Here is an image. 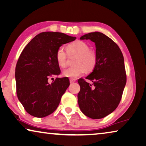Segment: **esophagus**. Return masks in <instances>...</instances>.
<instances>
[{
    "instance_id": "obj_1",
    "label": "esophagus",
    "mask_w": 146,
    "mask_h": 146,
    "mask_svg": "<svg viewBox=\"0 0 146 146\" xmlns=\"http://www.w3.org/2000/svg\"><path fill=\"white\" fill-rule=\"evenodd\" d=\"M69 82H70V83H73L76 82V79L75 78H70V79H69Z\"/></svg>"
}]
</instances>
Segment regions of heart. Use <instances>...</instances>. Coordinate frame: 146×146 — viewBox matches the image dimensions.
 <instances>
[{"mask_svg": "<svg viewBox=\"0 0 146 146\" xmlns=\"http://www.w3.org/2000/svg\"><path fill=\"white\" fill-rule=\"evenodd\" d=\"M67 52L62 47L57 49L55 58L58 65L61 68H65L67 65L68 57L71 55H77L74 64L75 66L70 67L63 71L66 77L76 78L86 72H91L96 67L98 57L94 50L90 49V46L84 41L76 40L66 47ZM68 54H67L66 53Z\"/></svg>", "mask_w": 146, "mask_h": 146, "instance_id": "heart-1", "label": "heart"}]
</instances>
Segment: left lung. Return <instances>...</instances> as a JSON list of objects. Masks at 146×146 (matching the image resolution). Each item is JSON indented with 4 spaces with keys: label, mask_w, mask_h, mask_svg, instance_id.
<instances>
[{
    "label": "left lung",
    "mask_w": 146,
    "mask_h": 146,
    "mask_svg": "<svg viewBox=\"0 0 146 146\" xmlns=\"http://www.w3.org/2000/svg\"><path fill=\"white\" fill-rule=\"evenodd\" d=\"M80 40L96 43L98 62L94 71L78 80L80 90L78 103L82 112L92 119H101L110 114L119 104L126 84L127 76L123 54L118 45L99 32L88 33Z\"/></svg>",
    "instance_id": "left-lung-1"
}]
</instances>
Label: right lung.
<instances>
[{
  "instance_id": "obj_1",
  "label": "right lung",
  "mask_w": 146,
  "mask_h": 146,
  "mask_svg": "<svg viewBox=\"0 0 146 146\" xmlns=\"http://www.w3.org/2000/svg\"><path fill=\"white\" fill-rule=\"evenodd\" d=\"M76 37L61 32H44L36 36L19 56L15 67L17 96L31 115L43 117L52 114L69 86L67 77L48 80L60 73L55 58L57 49Z\"/></svg>"
}]
</instances>
